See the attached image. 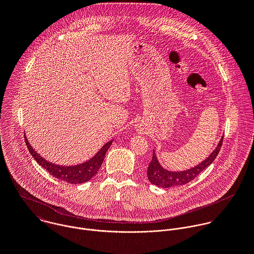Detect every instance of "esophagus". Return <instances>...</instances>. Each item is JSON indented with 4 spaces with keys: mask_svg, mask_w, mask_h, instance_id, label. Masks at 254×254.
Listing matches in <instances>:
<instances>
[{
    "mask_svg": "<svg viewBox=\"0 0 254 254\" xmlns=\"http://www.w3.org/2000/svg\"><path fill=\"white\" fill-rule=\"evenodd\" d=\"M137 130H138L139 132H142V131L144 130V127H143V126H138V127H137Z\"/></svg>",
    "mask_w": 254,
    "mask_h": 254,
    "instance_id": "obj_1",
    "label": "esophagus"
}]
</instances>
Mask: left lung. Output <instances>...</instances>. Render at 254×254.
Instances as JSON below:
<instances>
[{
	"label": "left lung",
	"mask_w": 254,
	"mask_h": 254,
	"mask_svg": "<svg viewBox=\"0 0 254 254\" xmlns=\"http://www.w3.org/2000/svg\"><path fill=\"white\" fill-rule=\"evenodd\" d=\"M223 141V136L219 140L214 151L199 165L184 170V171H169L165 169L159 162L155 150L153 151V158L148 167V179L150 182L161 188H172L183 186L194 180L202 171L209 167L215 158L218 155Z\"/></svg>",
	"instance_id": "left-lung-1"
}]
</instances>
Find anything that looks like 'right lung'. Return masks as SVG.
I'll use <instances>...</instances> for the list:
<instances>
[{
    "label": "right lung",
    "instance_id": "1",
    "mask_svg": "<svg viewBox=\"0 0 254 254\" xmlns=\"http://www.w3.org/2000/svg\"><path fill=\"white\" fill-rule=\"evenodd\" d=\"M25 141L27 144V148L32 157L34 158V160L41 167H43L50 175L61 181H65L68 184H82L87 182V181H89L92 177L96 175L97 171L102 165L106 151L110 149L114 139L104 143L102 148L90 160L74 166H61L50 163L49 161H46L43 157H41L35 151V149H33L26 135Z\"/></svg>",
    "mask_w": 254,
    "mask_h": 254
}]
</instances>
